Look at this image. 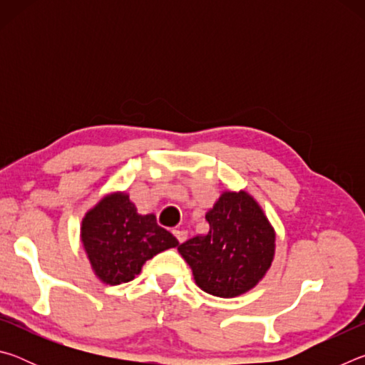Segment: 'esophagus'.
Returning a JSON list of instances; mask_svg holds the SVG:
<instances>
[{
  "label": "esophagus",
  "instance_id": "1",
  "mask_svg": "<svg viewBox=\"0 0 365 365\" xmlns=\"http://www.w3.org/2000/svg\"><path fill=\"white\" fill-rule=\"evenodd\" d=\"M172 233L175 235V238L178 240V243H183L185 240H187V237H188L187 232H185V230H174Z\"/></svg>",
  "mask_w": 365,
  "mask_h": 365
}]
</instances>
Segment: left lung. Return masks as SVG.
Segmentation results:
<instances>
[{
    "label": "left lung",
    "mask_w": 365,
    "mask_h": 365,
    "mask_svg": "<svg viewBox=\"0 0 365 365\" xmlns=\"http://www.w3.org/2000/svg\"><path fill=\"white\" fill-rule=\"evenodd\" d=\"M209 230L178 246L196 285L235 298L264 279L275 256V230L250 193L224 191L206 212Z\"/></svg>",
    "instance_id": "left-lung-1"
}]
</instances>
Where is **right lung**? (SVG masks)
Wrapping results in <instances>:
<instances>
[{"label":"right lung","mask_w":365,"mask_h":365,"mask_svg":"<svg viewBox=\"0 0 365 365\" xmlns=\"http://www.w3.org/2000/svg\"><path fill=\"white\" fill-rule=\"evenodd\" d=\"M80 238L95 275L106 285L133 280L148 259L178 245L156 215L138 214L123 191L101 197L85 214Z\"/></svg>","instance_id":"obj_1"}]
</instances>
